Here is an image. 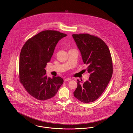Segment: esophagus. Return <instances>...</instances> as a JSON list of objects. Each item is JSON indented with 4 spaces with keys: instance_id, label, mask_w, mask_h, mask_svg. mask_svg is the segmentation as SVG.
I'll return each instance as SVG.
<instances>
[{
    "instance_id": "1",
    "label": "esophagus",
    "mask_w": 133,
    "mask_h": 133,
    "mask_svg": "<svg viewBox=\"0 0 133 133\" xmlns=\"http://www.w3.org/2000/svg\"><path fill=\"white\" fill-rule=\"evenodd\" d=\"M70 80H71V79H70V78H66V79H64V82H66V81H70Z\"/></svg>"
}]
</instances>
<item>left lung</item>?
<instances>
[{"label":"left lung","mask_w":133,"mask_h":133,"mask_svg":"<svg viewBox=\"0 0 133 133\" xmlns=\"http://www.w3.org/2000/svg\"><path fill=\"white\" fill-rule=\"evenodd\" d=\"M72 36L90 73L88 80L86 82L77 80L78 86L74 96L83 103L95 101L104 92L112 76L113 63L110 51L101 39L94 35L83 33L73 34Z\"/></svg>","instance_id":"1"}]
</instances>
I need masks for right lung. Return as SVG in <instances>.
<instances>
[{
    "mask_svg": "<svg viewBox=\"0 0 133 133\" xmlns=\"http://www.w3.org/2000/svg\"><path fill=\"white\" fill-rule=\"evenodd\" d=\"M67 35L44 30L29 38L19 57V81L35 99L44 101L53 97L63 83L60 77L47 78L45 68L49 62L59 40Z\"/></svg>",
    "mask_w": 133,
    "mask_h": 133,
    "instance_id": "1",
    "label": "right lung"
}]
</instances>
